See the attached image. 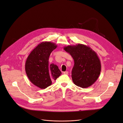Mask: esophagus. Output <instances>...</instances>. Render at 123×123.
I'll use <instances>...</instances> for the list:
<instances>
[{
  "mask_svg": "<svg viewBox=\"0 0 123 123\" xmlns=\"http://www.w3.org/2000/svg\"><path fill=\"white\" fill-rule=\"evenodd\" d=\"M63 74H66V75H68V71H65V72H64Z\"/></svg>",
  "mask_w": 123,
  "mask_h": 123,
  "instance_id": "esophagus-1",
  "label": "esophagus"
}]
</instances>
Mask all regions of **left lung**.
<instances>
[{
	"label": "left lung",
	"instance_id": "1",
	"mask_svg": "<svg viewBox=\"0 0 123 123\" xmlns=\"http://www.w3.org/2000/svg\"><path fill=\"white\" fill-rule=\"evenodd\" d=\"M64 50L73 58L72 78L75 84L82 88L92 85L99 77L101 65L97 54L89 46L82 44L68 45Z\"/></svg>",
	"mask_w": 123,
	"mask_h": 123
}]
</instances>
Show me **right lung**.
<instances>
[{"label":"right lung","instance_id":"right-lung-1","mask_svg":"<svg viewBox=\"0 0 123 123\" xmlns=\"http://www.w3.org/2000/svg\"><path fill=\"white\" fill-rule=\"evenodd\" d=\"M57 45L53 42H42L38 44L28 55L25 62V71L30 82L40 89L52 84L62 74L58 67L49 64V57Z\"/></svg>","mask_w":123,"mask_h":123}]
</instances>
